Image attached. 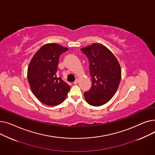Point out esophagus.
I'll return each instance as SVG.
<instances>
[{
    "label": "esophagus",
    "instance_id": "1",
    "mask_svg": "<svg viewBox=\"0 0 155 155\" xmlns=\"http://www.w3.org/2000/svg\"><path fill=\"white\" fill-rule=\"evenodd\" d=\"M78 82H79V79H78V78H77L76 80L75 81V82H73V84H77L78 83Z\"/></svg>",
    "mask_w": 155,
    "mask_h": 155
}]
</instances>
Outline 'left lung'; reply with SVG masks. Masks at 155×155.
<instances>
[{"mask_svg": "<svg viewBox=\"0 0 155 155\" xmlns=\"http://www.w3.org/2000/svg\"><path fill=\"white\" fill-rule=\"evenodd\" d=\"M88 57L92 85L84 93L87 102L101 106L108 102L116 94L121 79L119 63L111 51L101 43H93L81 48Z\"/></svg>", "mask_w": 155, "mask_h": 155, "instance_id": "8db88e82", "label": "left lung"}]
</instances>
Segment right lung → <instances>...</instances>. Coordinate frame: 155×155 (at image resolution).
I'll return each instance as SVG.
<instances>
[{
  "instance_id": "1",
  "label": "right lung",
  "mask_w": 155,
  "mask_h": 155,
  "mask_svg": "<svg viewBox=\"0 0 155 155\" xmlns=\"http://www.w3.org/2000/svg\"><path fill=\"white\" fill-rule=\"evenodd\" d=\"M68 48L56 43L43 45L29 64L28 80L36 98L48 105H57L66 99L70 86L56 77L60 56Z\"/></svg>"
}]
</instances>
